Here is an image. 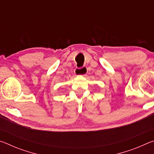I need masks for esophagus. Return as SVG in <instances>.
<instances>
[{
    "label": "esophagus",
    "instance_id": "34e87169",
    "mask_svg": "<svg viewBox=\"0 0 154 154\" xmlns=\"http://www.w3.org/2000/svg\"><path fill=\"white\" fill-rule=\"evenodd\" d=\"M88 72V69L86 66H83L82 68H77L75 70V73L78 75H85Z\"/></svg>",
    "mask_w": 154,
    "mask_h": 154
}]
</instances>
